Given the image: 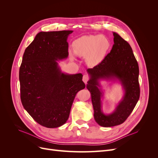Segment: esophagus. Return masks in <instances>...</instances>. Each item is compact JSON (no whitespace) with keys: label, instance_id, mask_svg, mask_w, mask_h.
<instances>
[{"label":"esophagus","instance_id":"1","mask_svg":"<svg viewBox=\"0 0 158 158\" xmlns=\"http://www.w3.org/2000/svg\"><path fill=\"white\" fill-rule=\"evenodd\" d=\"M88 80H89V76H88L87 74H84V76H83V79H82L83 82H84L85 84H86L87 82L88 81Z\"/></svg>","mask_w":158,"mask_h":158}]
</instances>
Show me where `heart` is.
<instances>
[{
  "label": "heart",
  "instance_id": "1",
  "mask_svg": "<svg viewBox=\"0 0 158 158\" xmlns=\"http://www.w3.org/2000/svg\"><path fill=\"white\" fill-rule=\"evenodd\" d=\"M110 41L102 35H89L76 40L73 44L74 54L86 58L88 64L95 66L99 64L109 49ZM73 58V55H71Z\"/></svg>",
  "mask_w": 158,
  "mask_h": 158
}]
</instances>
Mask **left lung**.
I'll return each mask as SVG.
<instances>
[{"instance_id":"1","label":"left lung","mask_w":158,"mask_h":158,"mask_svg":"<svg viewBox=\"0 0 158 158\" xmlns=\"http://www.w3.org/2000/svg\"><path fill=\"white\" fill-rule=\"evenodd\" d=\"M114 44L105 59L93 69H88L90 76L86 85L91 94L94 119L99 125L111 127L123 123L130 115L140 98L138 82L139 68L128 43L113 32ZM102 79L118 81L124 95L114 111L106 115L101 110V99L104 93L99 82Z\"/></svg>"}]
</instances>
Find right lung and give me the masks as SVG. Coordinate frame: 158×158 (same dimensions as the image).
Instances as JSON below:
<instances>
[{
    "label": "right lung",
    "mask_w": 158,
    "mask_h": 158,
    "mask_svg": "<svg viewBox=\"0 0 158 158\" xmlns=\"http://www.w3.org/2000/svg\"><path fill=\"white\" fill-rule=\"evenodd\" d=\"M72 30L41 31L25 50L19 71L23 107L41 126L59 127L68 120L76 94L85 88L83 75L63 73L59 60L69 56Z\"/></svg>",
    "instance_id": "obj_1"
}]
</instances>
